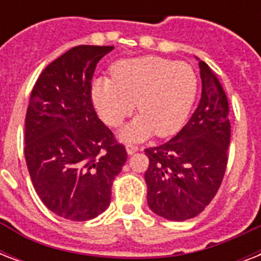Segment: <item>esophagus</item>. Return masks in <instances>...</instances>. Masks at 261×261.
Returning <instances> with one entry per match:
<instances>
[{
    "label": "esophagus",
    "instance_id": "obj_1",
    "mask_svg": "<svg viewBox=\"0 0 261 261\" xmlns=\"http://www.w3.org/2000/svg\"><path fill=\"white\" fill-rule=\"evenodd\" d=\"M139 150V147L137 146V145H127V153L128 154H134V153H137V151Z\"/></svg>",
    "mask_w": 261,
    "mask_h": 261
}]
</instances>
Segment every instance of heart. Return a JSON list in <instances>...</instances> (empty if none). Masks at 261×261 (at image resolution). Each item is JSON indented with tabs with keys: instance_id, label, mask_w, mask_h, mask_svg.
Here are the masks:
<instances>
[{
	"instance_id": "1",
	"label": "heart",
	"mask_w": 261,
	"mask_h": 261,
	"mask_svg": "<svg viewBox=\"0 0 261 261\" xmlns=\"http://www.w3.org/2000/svg\"><path fill=\"white\" fill-rule=\"evenodd\" d=\"M198 92V77L184 62L146 55L120 61L112 77L92 84V101L100 118L119 127L135 110L139 115L120 133L126 142L142 141L155 133L165 138L186 123Z\"/></svg>"
}]
</instances>
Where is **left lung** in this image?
Masks as SVG:
<instances>
[{"label": "left lung", "mask_w": 261, "mask_h": 261, "mask_svg": "<svg viewBox=\"0 0 261 261\" xmlns=\"http://www.w3.org/2000/svg\"><path fill=\"white\" fill-rule=\"evenodd\" d=\"M202 97L186 126L164 145L145 149L147 204L171 221L200 214L221 187L230 142L229 101L211 67L199 62Z\"/></svg>", "instance_id": "1"}]
</instances>
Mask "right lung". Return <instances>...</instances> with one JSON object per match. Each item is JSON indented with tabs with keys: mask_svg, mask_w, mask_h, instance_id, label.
<instances>
[{
	"mask_svg": "<svg viewBox=\"0 0 261 261\" xmlns=\"http://www.w3.org/2000/svg\"><path fill=\"white\" fill-rule=\"evenodd\" d=\"M112 46H77L48 65L31 92L25 155L31 180L54 214L88 221L107 210L127 160L124 145L98 119L92 77Z\"/></svg>",
	"mask_w": 261,
	"mask_h": 261,
	"instance_id": "right-lung-1",
	"label": "right lung"
}]
</instances>
